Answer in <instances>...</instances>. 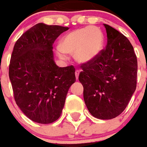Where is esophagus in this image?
<instances>
[{
    "label": "esophagus",
    "instance_id": "obj_1",
    "mask_svg": "<svg viewBox=\"0 0 147 147\" xmlns=\"http://www.w3.org/2000/svg\"><path fill=\"white\" fill-rule=\"evenodd\" d=\"M75 75H76V80H78V79H79V76H80V71L79 70L76 71Z\"/></svg>",
    "mask_w": 147,
    "mask_h": 147
}]
</instances>
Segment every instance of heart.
Segmentation results:
<instances>
[{"mask_svg":"<svg viewBox=\"0 0 147 147\" xmlns=\"http://www.w3.org/2000/svg\"><path fill=\"white\" fill-rule=\"evenodd\" d=\"M104 45L105 37L99 28L83 27L70 31L61 38L57 47V54L62 60H66L67 53H74L78 63L89 64L98 57Z\"/></svg>","mask_w":147,"mask_h":147,"instance_id":"heart-1","label":"heart"}]
</instances>
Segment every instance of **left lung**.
Instances as JSON below:
<instances>
[{
  "label": "left lung",
  "mask_w": 147,
  "mask_h": 147,
  "mask_svg": "<svg viewBox=\"0 0 147 147\" xmlns=\"http://www.w3.org/2000/svg\"><path fill=\"white\" fill-rule=\"evenodd\" d=\"M103 25L106 48L96 60L81 66L79 80L90 114L110 120L125 109L136 90L138 64L129 40L113 27Z\"/></svg>",
  "instance_id": "left-lung-1"
}]
</instances>
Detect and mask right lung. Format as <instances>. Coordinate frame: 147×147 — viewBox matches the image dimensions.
<instances>
[{
	"mask_svg": "<svg viewBox=\"0 0 147 147\" xmlns=\"http://www.w3.org/2000/svg\"><path fill=\"white\" fill-rule=\"evenodd\" d=\"M68 27L38 24L16 42L9 65L15 101L29 119L50 123L61 117L70 86L76 82L73 66L56 64L53 44Z\"/></svg>",
	"mask_w": 147,
	"mask_h": 147,
	"instance_id": "1",
	"label": "right lung"
}]
</instances>
